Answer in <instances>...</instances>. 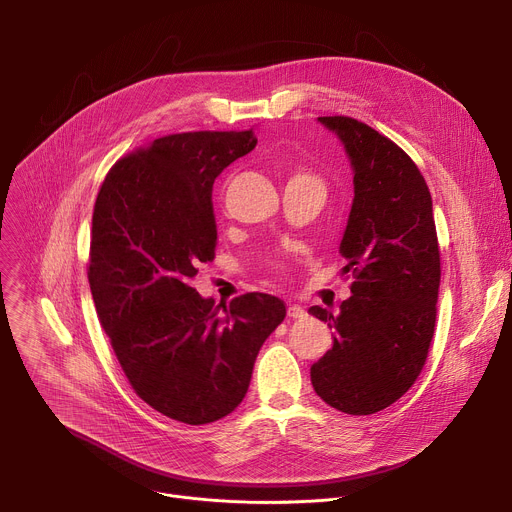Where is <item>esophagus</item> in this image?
<instances>
[{
	"label": "esophagus",
	"instance_id": "1",
	"mask_svg": "<svg viewBox=\"0 0 512 512\" xmlns=\"http://www.w3.org/2000/svg\"><path fill=\"white\" fill-rule=\"evenodd\" d=\"M287 316L289 318H306V310L300 304H289L287 306Z\"/></svg>",
	"mask_w": 512,
	"mask_h": 512
}]
</instances>
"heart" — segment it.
I'll return each mask as SVG.
<instances>
[{"instance_id":"obj_1","label":"heart","mask_w":512,"mask_h":512,"mask_svg":"<svg viewBox=\"0 0 512 512\" xmlns=\"http://www.w3.org/2000/svg\"><path fill=\"white\" fill-rule=\"evenodd\" d=\"M294 182H320V180L312 172H308L304 168H296V170H291L287 176V184H294Z\"/></svg>"}]
</instances>
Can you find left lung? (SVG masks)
I'll list each match as a JSON object with an SVG mask.
<instances>
[{"label": "left lung", "instance_id": "8db88e82", "mask_svg": "<svg viewBox=\"0 0 512 512\" xmlns=\"http://www.w3.org/2000/svg\"><path fill=\"white\" fill-rule=\"evenodd\" d=\"M344 143L354 200L340 243L352 296L340 312H308L334 328L332 348L312 364L314 391L348 415H371L401 399L419 377L435 328L440 247L429 188L395 141L352 117H318Z\"/></svg>", "mask_w": 512, "mask_h": 512}]
</instances>
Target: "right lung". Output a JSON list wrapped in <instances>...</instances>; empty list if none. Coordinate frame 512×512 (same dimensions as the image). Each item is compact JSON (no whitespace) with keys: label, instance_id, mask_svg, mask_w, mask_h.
Masks as SVG:
<instances>
[{"label":"right lung","instance_id":"obj_1","mask_svg":"<svg viewBox=\"0 0 512 512\" xmlns=\"http://www.w3.org/2000/svg\"><path fill=\"white\" fill-rule=\"evenodd\" d=\"M257 145L247 131L154 139L105 176L93 210L89 283L133 391L162 415L202 425L243 401L285 304L269 294L214 306L190 285L214 259L212 184Z\"/></svg>","mask_w":512,"mask_h":512}]
</instances>
